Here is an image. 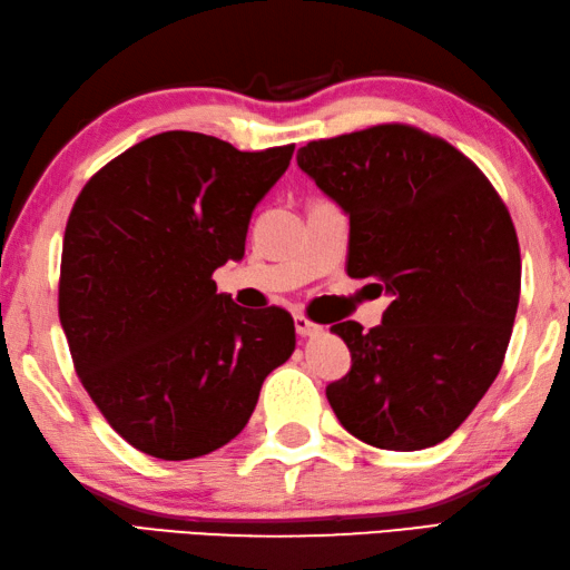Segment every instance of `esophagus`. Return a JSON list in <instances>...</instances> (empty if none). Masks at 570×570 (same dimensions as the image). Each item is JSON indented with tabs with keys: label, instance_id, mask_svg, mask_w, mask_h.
<instances>
[{
	"label": "esophagus",
	"instance_id": "esophagus-1",
	"mask_svg": "<svg viewBox=\"0 0 570 570\" xmlns=\"http://www.w3.org/2000/svg\"><path fill=\"white\" fill-rule=\"evenodd\" d=\"M295 330H297L299 337H307V335H315V332L320 330V325H317V322L309 320L307 315L297 313V315H295Z\"/></svg>",
	"mask_w": 570,
	"mask_h": 570
}]
</instances>
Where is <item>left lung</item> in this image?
<instances>
[{"label":"left lung","instance_id":"8db88e82","mask_svg":"<svg viewBox=\"0 0 570 570\" xmlns=\"http://www.w3.org/2000/svg\"><path fill=\"white\" fill-rule=\"evenodd\" d=\"M297 166L350 216L352 277L392 295L382 325H332L352 367L327 384L364 444L416 452L452 436L503 364L521 295L507 203L474 160L410 124L309 141Z\"/></svg>","mask_w":570,"mask_h":570}]
</instances>
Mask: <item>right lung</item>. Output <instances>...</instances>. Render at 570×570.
<instances>
[{
    "instance_id": "add662e5",
    "label": "right lung",
    "mask_w": 570,
    "mask_h": 570,
    "mask_svg": "<svg viewBox=\"0 0 570 570\" xmlns=\"http://www.w3.org/2000/svg\"><path fill=\"white\" fill-rule=\"evenodd\" d=\"M293 151L166 131L96 170L73 203L59 320L83 390L138 452L166 461L216 452L293 354L285 309L245 313L213 281L243 257L253 208Z\"/></svg>"
}]
</instances>
